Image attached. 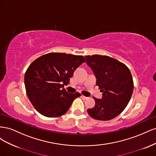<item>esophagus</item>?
I'll list each match as a JSON object with an SVG mask.
<instances>
[{
  "label": "esophagus",
  "instance_id": "34e87169",
  "mask_svg": "<svg viewBox=\"0 0 156 156\" xmlns=\"http://www.w3.org/2000/svg\"><path fill=\"white\" fill-rule=\"evenodd\" d=\"M81 98L83 99V100H87V99L88 98V97H86V96H81Z\"/></svg>",
  "mask_w": 156,
  "mask_h": 156
}]
</instances>
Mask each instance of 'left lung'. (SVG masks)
I'll return each instance as SVG.
<instances>
[{
	"instance_id": "left-lung-1",
	"label": "left lung",
	"mask_w": 156,
	"mask_h": 156,
	"mask_svg": "<svg viewBox=\"0 0 156 156\" xmlns=\"http://www.w3.org/2000/svg\"><path fill=\"white\" fill-rule=\"evenodd\" d=\"M87 64L97 78L103 99L93 97L96 105L87 110L94 119L107 121L124 110L133 93L134 84L129 69L119 60L105 55H87Z\"/></svg>"
}]
</instances>
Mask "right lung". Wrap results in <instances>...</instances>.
Segmentation results:
<instances>
[{
    "label": "right lung",
    "mask_w": 156,
    "mask_h": 156,
    "mask_svg": "<svg viewBox=\"0 0 156 156\" xmlns=\"http://www.w3.org/2000/svg\"><path fill=\"white\" fill-rule=\"evenodd\" d=\"M85 62L82 55L49 53L30 64L25 75L27 96L35 109L47 117L64 115L81 94H69L68 85L74 71Z\"/></svg>",
    "instance_id": "obj_1"
}]
</instances>
